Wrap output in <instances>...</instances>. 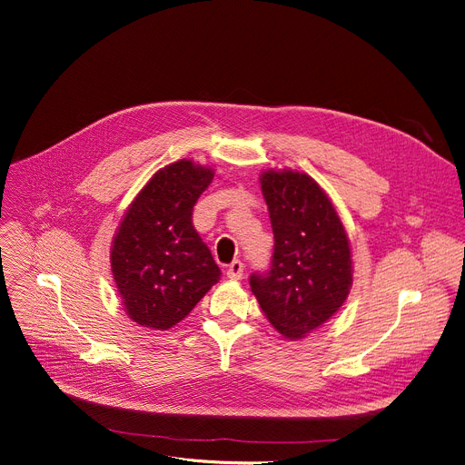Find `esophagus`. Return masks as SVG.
Returning <instances> with one entry per match:
<instances>
[{
	"label": "esophagus",
	"instance_id": "34e87169",
	"mask_svg": "<svg viewBox=\"0 0 465 465\" xmlns=\"http://www.w3.org/2000/svg\"><path fill=\"white\" fill-rule=\"evenodd\" d=\"M242 272H244V262L239 261V259L232 261V262L228 264V269H226V276H228L230 280H241Z\"/></svg>",
	"mask_w": 465,
	"mask_h": 465
}]
</instances>
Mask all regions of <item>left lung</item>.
<instances>
[{
    "label": "left lung",
    "mask_w": 465,
    "mask_h": 465,
    "mask_svg": "<svg viewBox=\"0 0 465 465\" xmlns=\"http://www.w3.org/2000/svg\"><path fill=\"white\" fill-rule=\"evenodd\" d=\"M274 232L269 274L250 287L264 316L287 341H302L333 316L353 285L350 237L327 193L307 173L259 174Z\"/></svg>",
    "instance_id": "1"
}]
</instances>
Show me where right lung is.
<instances>
[{
	"mask_svg": "<svg viewBox=\"0 0 465 465\" xmlns=\"http://www.w3.org/2000/svg\"><path fill=\"white\" fill-rule=\"evenodd\" d=\"M213 174V167L185 158L158 169L114 233V283L126 316L142 327L167 331L221 280V269L191 219Z\"/></svg>",
	"mask_w": 465,
	"mask_h": 465,
	"instance_id": "obj_1",
	"label": "right lung"
}]
</instances>
